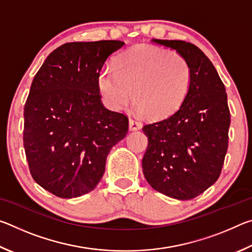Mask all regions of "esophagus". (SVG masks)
Returning a JSON list of instances; mask_svg holds the SVG:
<instances>
[{"instance_id":"1","label":"esophagus","mask_w":252,"mask_h":252,"mask_svg":"<svg viewBox=\"0 0 252 252\" xmlns=\"http://www.w3.org/2000/svg\"><path fill=\"white\" fill-rule=\"evenodd\" d=\"M129 126L131 131H135L139 130L142 127V123L140 122L139 120H134V119H130L129 120Z\"/></svg>"}]
</instances>
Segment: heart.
<instances>
[{
	"mask_svg": "<svg viewBox=\"0 0 252 252\" xmlns=\"http://www.w3.org/2000/svg\"><path fill=\"white\" fill-rule=\"evenodd\" d=\"M191 67L178 53L150 45H136L119 55L116 69L104 67L97 87L104 104L120 110L132 99L151 119L171 116L189 92Z\"/></svg>",
	"mask_w": 252,
	"mask_h": 252,
	"instance_id": "heart-1",
	"label": "heart"
}]
</instances>
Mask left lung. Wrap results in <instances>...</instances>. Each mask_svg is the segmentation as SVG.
<instances>
[{
  "instance_id": "obj_1",
  "label": "left lung",
  "mask_w": 252,
  "mask_h": 252,
  "mask_svg": "<svg viewBox=\"0 0 252 252\" xmlns=\"http://www.w3.org/2000/svg\"><path fill=\"white\" fill-rule=\"evenodd\" d=\"M152 42L176 50L187 60L191 84L172 116L142 127L148 136L143 174L159 192L190 200L211 187L222 170L230 126L227 92L216 67L198 46L179 40Z\"/></svg>"
}]
</instances>
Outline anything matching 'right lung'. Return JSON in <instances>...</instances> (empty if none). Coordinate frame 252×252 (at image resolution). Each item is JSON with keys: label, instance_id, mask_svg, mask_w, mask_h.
<instances>
[{"label": "right lung", "instance_id": "1", "mask_svg": "<svg viewBox=\"0 0 252 252\" xmlns=\"http://www.w3.org/2000/svg\"><path fill=\"white\" fill-rule=\"evenodd\" d=\"M122 41L71 42L44 61L24 105L23 146L37 185L59 198L90 192L100 182L129 119L101 102L97 78Z\"/></svg>", "mask_w": 252, "mask_h": 252}]
</instances>
